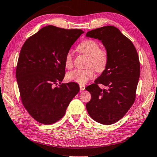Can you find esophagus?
<instances>
[{"label": "esophagus", "instance_id": "34e87169", "mask_svg": "<svg viewBox=\"0 0 157 157\" xmlns=\"http://www.w3.org/2000/svg\"><path fill=\"white\" fill-rule=\"evenodd\" d=\"M79 86H80V90H81V91L84 90V89H85V86L83 85V84H80Z\"/></svg>", "mask_w": 157, "mask_h": 157}]
</instances>
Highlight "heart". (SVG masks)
I'll return each mask as SVG.
<instances>
[{
    "label": "heart",
    "mask_w": 157,
    "mask_h": 157,
    "mask_svg": "<svg viewBox=\"0 0 157 157\" xmlns=\"http://www.w3.org/2000/svg\"><path fill=\"white\" fill-rule=\"evenodd\" d=\"M78 49L80 53L88 57L86 66L90 67L72 71L67 74V78L69 81L83 84L94 77V70L92 67L100 73L105 69L108 65L109 54L106 49L100 48L98 42L93 40H86L80 42L78 45ZM65 64L67 69L73 67V56L71 51H69L66 54Z\"/></svg>",
    "instance_id": "b5f03b06"
}]
</instances>
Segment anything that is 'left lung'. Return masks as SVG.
<instances>
[{
    "instance_id": "left-lung-1",
    "label": "left lung",
    "mask_w": 157,
    "mask_h": 157,
    "mask_svg": "<svg viewBox=\"0 0 157 157\" xmlns=\"http://www.w3.org/2000/svg\"><path fill=\"white\" fill-rule=\"evenodd\" d=\"M86 36L100 40L109 54L102 73L86 88L91 94L86 109L94 121L111 125L121 119L134 103L140 76L139 56L131 40L113 26L92 29ZM100 83L107 88L100 89Z\"/></svg>"
}]
</instances>
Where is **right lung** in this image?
Here are the masks:
<instances>
[{
	"label": "right lung",
	"mask_w": 157,
	"mask_h": 157,
	"mask_svg": "<svg viewBox=\"0 0 157 157\" xmlns=\"http://www.w3.org/2000/svg\"><path fill=\"white\" fill-rule=\"evenodd\" d=\"M82 33L48 26L28 38L20 50L16 77L21 100L29 115L42 124L61 120L79 92L77 83L61 82L66 54Z\"/></svg>",
	"instance_id": "1"
}]
</instances>
